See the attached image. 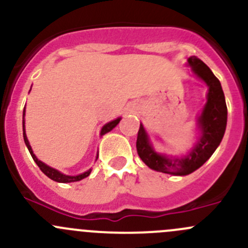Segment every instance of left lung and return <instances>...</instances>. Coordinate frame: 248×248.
I'll return each mask as SVG.
<instances>
[{"instance_id": "1", "label": "left lung", "mask_w": 248, "mask_h": 248, "mask_svg": "<svg viewBox=\"0 0 248 248\" xmlns=\"http://www.w3.org/2000/svg\"><path fill=\"white\" fill-rule=\"evenodd\" d=\"M188 64L192 67L193 73L205 81L209 87L207 102L198 119L201 138L196 146L182 158H169L166 155L157 154L155 151L141 124L137 138V151L141 161L149 168L179 176L188 175L197 170L212 156L222 141L227 126V104L219 80L198 57H189Z\"/></svg>"}]
</instances>
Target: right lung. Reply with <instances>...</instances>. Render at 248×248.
Returning a JSON list of instances; mask_svg holds the SVG:
<instances>
[{"label": "right lung", "instance_id": "1", "mask_svg": "<svg viewBox=\"0 0 248 248\" xmlns=\"http://www.w3.org/2000/svg\"><path fill=\"white\" fill-rule=\"evenodd\" d=\"M120 120H121V117H119V119L114 120V121L111 122H108L107 124H104L103 128H102L101 131V136H104L106 133H108V132L111 131L114 127H116V124H119ZM22 131H24V140H25V144H26L27 149H29L30 154H31L32 158H33V161L36 162L37 166L39 167V169H41L42 171L44 172V174L46 175L47 177H50L51 180H54V181L56 182H62V184H67V182H76V181H80V180L85 179V177H87L90 175V172H91V169H89L87 171L82 172V174L80 175H77V176H71V175H64L62 174V172H60L59 170H56V169L51 168V167L46 166V163H43V162L39 161L38 158L36 157V155L33 154V151H32V147L31 145H30L29 140H27V137H26V133H25V109H24V114H22ZM98 157V156H97Z\"/></svg>", "mask_w": 248, "mask_h": 248}]
</instances>
